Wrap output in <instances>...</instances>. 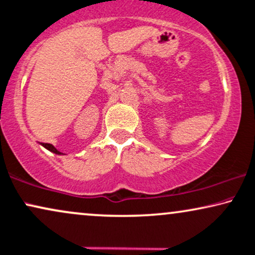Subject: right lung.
Here are the masks:
<instances>
[{
	"label": "right lung",
	"instance_id": "add662e5",
	"mask_svg": "<svg viewBox=\"0 0 255 255\" xmlns=\"http://www.w3.org/2000/svg\"><path fill=\"white\" fill-rule=\"evenodd\" d=\"M44 147H46V148H47V149H49L50 151H54V153H55V154H61V153H60V151H59V150H57V149H56V148L53 146V144H50V143H44Z\"/></svg>",
	"mask_w": 255,
	"mask_h": 255
}]
</instances>
